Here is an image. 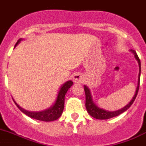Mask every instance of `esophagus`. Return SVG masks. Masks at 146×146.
Returning a JSON list of instances; mask_svg holds the SVG:
<instances>
[{
	"label": "esophagus",
	"mask_w": 146,
	"mask_h": 146,
	"mask_svg": "<svg viewBox=\"0 0 146 146\" xmlns=\"http://www.w3.org/2000/svg\"><path fill=\"white\" fill-rule=\"evenodd\" d=\"M72 80L74 83H82L83 82V77L81 74H79V73H76L75 74H74L73 76V78Z\"/></svg>",
	"instance_id": "esophagus-1"
}]
</instances>
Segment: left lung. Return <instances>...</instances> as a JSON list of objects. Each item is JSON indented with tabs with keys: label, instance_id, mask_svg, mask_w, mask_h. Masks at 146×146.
<instances>
[{
	"label": "left lung",
	"instance_id": "obj_1",
	"mask_svg": "<svg viewBox=\"0 0 146 146\" xmlns=\"http://www.w3.org/2000/svg\"><path fill=\"white\" fill-rule=\"evenodd\" d=\"M130 51L134 55L135 58L137 60L138 63V66H139V74H138V85H137L136 90H135V95L133 96V98H132V100H130V102H129L127 105H126L125 106L123 107V108L120 110H117L116 111H108L105 110L100 108V107H98V105L95 104V102H94L92 99V93L90 90L89 89V87L87 86L84 85V92H85V96H86V102H85V106L86 109H87V112L90 114L92 117H95L96 119H99V120H107V119L112 118V117H116V116H118L119 115L122 114L123 112H125L132 105V104L134 102L135 99L136 98L137 94H138V90H139V85H140V77H141V61H140L139 58H138V55H137L135 51L133 49H130Z\"/></svg>",
	"mask_w": 146,
	"mask_h": 146
}]
</instances>
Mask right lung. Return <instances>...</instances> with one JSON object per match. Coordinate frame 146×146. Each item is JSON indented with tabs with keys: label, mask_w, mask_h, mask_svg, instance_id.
Segmentation results:
<instances>
[{
	"label": "right lung",
	"mask_w": 146,
	"mask_h": 146,
	"mask_svg": "<svg viewBox=\"0 0 146 146\" xmlns=\"http://www.w3.org/2000/svg\"><path fill=\"white\" fill-rule=\"evenodd\" d=\"M23 38H20L17 43L15 45L14 48L22 41ZM73 84V82L69 80V81L66 82L64 83L62 86H61L60 89L58 92L57 98H56V100H55L54 103L53 105H51L50 108H47V109L44 110L39 111V112H32V111H29L23 109L21 107L19 106L16 101L13 100V102L16 105V106L19 108V109L23 113L29 117H31L33 119H36V120H41V121H45V122H50L56 120L62 115V112H63L64 108V97L65 95L67 92L68 90L71 87V86Z\"/></svg>",
	"instance_id": "obj_1"
}]
</instances>
